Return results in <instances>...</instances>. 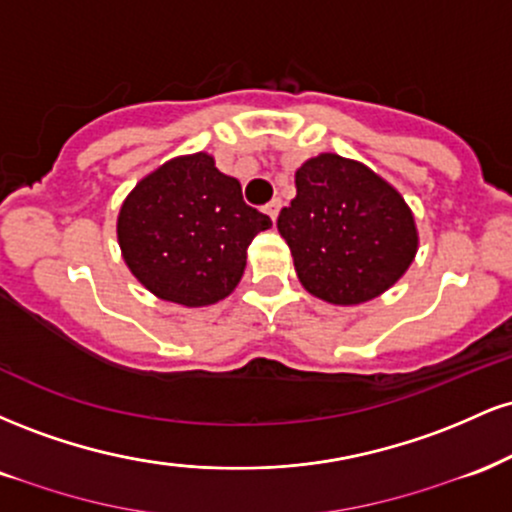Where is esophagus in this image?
I'll list each match as a JSON object with an SVG mask.
<instances>
[{"label":"esophagus","instance_id":"esophagus-1","mask_svg":"<svg viewBox=\"0 0 512 512\" xmlns=\"http://www.w3.org/2000/svg\"><path fill=\"white\" fill-rule=\"evenodd\" d=\"M264 211H267V214H269V219L276 221V216H279V211H281V199H272V202H269L267 207H264Z\"/></svg>","mask_w":512,"mask_h":512}]
</instances>
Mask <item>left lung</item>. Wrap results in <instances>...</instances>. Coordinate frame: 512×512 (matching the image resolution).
I'll use <instances>...</instances> for the list:
<instances>
[{"instance_id": "obj_1", "label": "left lung", "mask_w": 512, "mask_h": 512, "mask_svg": "<svg viewBox=\"0 0 512 512\" xmlns=\"http://www.w3.org/2000/svg\"><path fill=\"white\" fill-rule=\"evenodd\" d=\"M276 228L301 284L327 303L356 305L390 289L416 255L414 216L363 163L320 154L296 170V199Z\"/></svg>"}]
</instances>
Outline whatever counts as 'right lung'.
<instances>
[{
	"label": "right lung",
	"mask_w": 512,
	"mask_h": 512,
	"mask_svg": "<svg viewBox=\"0 0 512 512\" xmlns=\"http://www.w3.org/2000/svg\"><path fill=\"white\" fill-rule=\"evenodd\" d=\"M272 226L207 154L180 156L139 182L117 219L127 267L163 301L211 305L238 286L252 238Z\"/></svg>",
	"instance_id": "1"
}]
</instances>
